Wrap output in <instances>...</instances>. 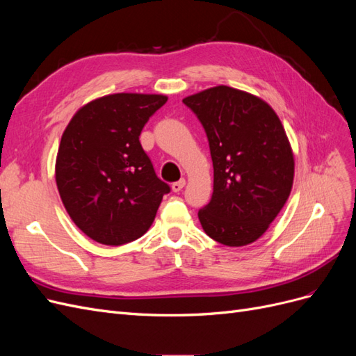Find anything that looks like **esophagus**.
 Returning <instances> with one entry per match:
<instances>
[{"label":"esophagus","mask_w":356,"mask_h":356,"mask_svg":"<svg viewBox=\"0 0 356 356\" xmlns=\"http://www.w3.org/2000/svg\"><path fill=\"white\" fill-rule=\"evenodd\" d=\"M184 186H186V179L181 178L179 181H177V182H174V184H172V190H174L175 193H178V191H181L182 188H184Z\"/></svg>","instance_id":"esophagus-1"}]
</instances>
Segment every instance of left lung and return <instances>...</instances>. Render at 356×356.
<instances>
[{
    "instance_id": "1",
    "label": "left lung",
    "mask_w": 356,
    "mask_h": 356,
    "mask_svg": "<svg viewBox=\"0 0 356 356\" xmlns=\"http://www.w3.org/2000/svg\"><path fill=\"white\" fill-rule=\"evenodd\" d=\"M207 132L213 193L199 211L211 239L245 246L266 233L286 203L294 154L273 108L248 92L215 86L182 99Z\"/></svg>"
}]
</instances>
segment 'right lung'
Segmentation results:
<instances>
[{
  "label": "right lung",
  "mask_w": 356,
  "mask_h": 356,
  "mask_svg": "<svg viewBox=\"0 0 356 356\" xmlns=\"http://www.w3.org/2000/svg\"><path fill=\"white\" fill-rule=\"evenodd\" d=\"M166 101L165 95H106L83 105L63 131L56 186L74 224L95 242L118 246L141 238L170 191L139 143Z\"/></svg>",
  "instance_id": "obj_1"
}]
</instances>
